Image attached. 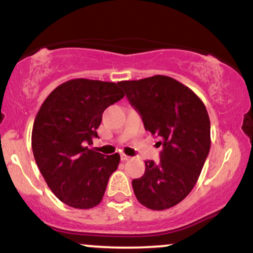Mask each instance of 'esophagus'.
<instances>
[{
	"label": "esophagus",
	"mask_w": 253,
	"mask_h": 253,
	"mask_svg": "<svg viewBox=\"0 0 253 253\" xmlns=\"http://www.w3.org/2000/svg\"><path fill=\"white\" fill-rule=\"evenodd\" d=\"M120 158H121V161H123V162H127V161H129L130 157L127 156V155H125V153H121Z\"/></svg>",
	"instance_id": "obj_1"
}]
</instances>
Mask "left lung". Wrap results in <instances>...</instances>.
<instances>
[{"label": "left lung", "mask_w": 253, "mask_h": 253, "mask_svg": "<svg viewBox=\"0 0 253 253\" xmlns=\"http://www.w3.org/2000/svg\"><path fill=\"white\" fill-rule=\"evenodd\" d=\"M129 103L145 129L159 138L161 161L145 162V173L132 181L138 201L153 211L176 206L195 187L211 149L207 109L193 90L168 76L123 81Z\"/></svg>", "instance_id": "obj_1"}]
</instances>
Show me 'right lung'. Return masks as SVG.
Wrapping results in <instances>:
<instances>
[{
    "label": "right lung",
    "instance_id": "add662e5",
    "mask_svg": "<svg viewBox=\"0 0 253 253\" xmlns=\"http://www.w3.org/2000/svg\"><path fill=\"white\" fill-rule=\"evenodd\" d=\"M125 96L119 83L76 78L58 85L38 112L32 150L48 188L60 201L89 210L102 201L119 153L103 156L88 149L104 109Z\"/></svg>",
    "mask_w": 253,
    "mask_h": 253
}]
</instances>
